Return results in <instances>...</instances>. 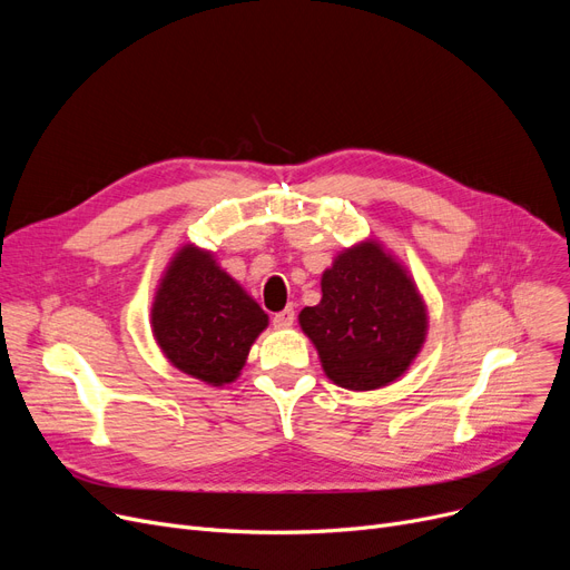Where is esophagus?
I'll use <instances>...</instances> for the list:
<instances>
[{"label":"esophagus","instance_id":"obj_1","mask_svg":"<svg viewBox=\"0 0 570 570\" xmlns=\"http://www.w3.org/2000/svg\"><path fill=\"white\" fill-rule=\"evenodd\" d=\"M293 321H295L293 307H286V309H282V312H277V314L273 316V325H275V327H291Z\"/></svg>","mask_w":570,"mask_h":570}]
</instances>
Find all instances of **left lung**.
<instances>
[{
    "label": "left lung",
    "mask_w": 570,
    "mask_h": 570,
    "mask_svg": "<svg viewBox=\"0 0 570 570\" xmlns=\"http://www.w3.org/2000/svg\"><path fill=\"white\" fill-rule=\"evenodd\" d=\"M321 303L297 316L321 367L346 391L397 381L428 337V307L406 267L376 239L357 243L321 277Z\"/></svg>",
    "instance_id": "8db88e82"
}]
</instances>
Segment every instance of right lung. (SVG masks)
I'll return each mask as SVG.
<instances>
[{
    "label": "right lung",
    "instance_id": "1",
    "mask_svg": "<svg viewBox=\"0 0 570 570\" xmlns=\"http://www.w3.org/2000/svg\"><path fill=\"white\" fill-rule=\"evenodd\" d=\"M267 314L196 245L170 258L153 303V333L168 363L209 385L239 376Z\"/></svg>",
    "mask_w": 570,
    "mask_h": 570
}]
</instances>
